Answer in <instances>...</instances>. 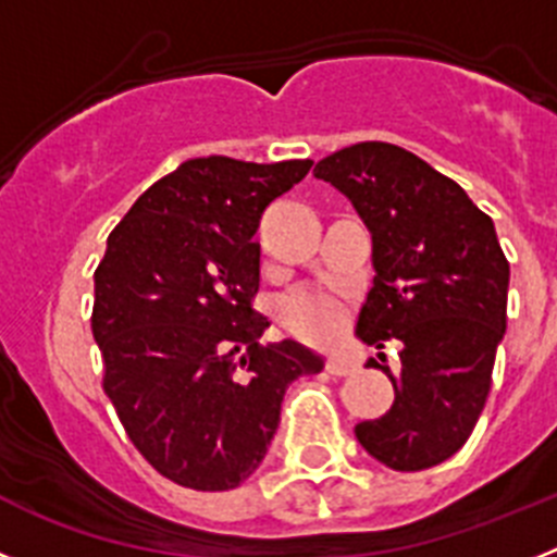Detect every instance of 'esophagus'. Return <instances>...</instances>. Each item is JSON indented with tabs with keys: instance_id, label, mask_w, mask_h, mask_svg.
Here are the masks:
<instances>
[{
	"instance_id": "obj_1",
	"label": "esophagus",
	"mask_w": 557,
	"mask_h": 557,
	"mask_svg": "<svg viewBox=\"0 0 557 557\" xmlns=\"http://www.w3.org/2000/svg\"><path fill=\"white\" fill-rule=\"evenodd\" d=\"M326 371L332 373V376H348V373L354 371V366L343 357H329L326 359Z\"/></svg>"
}]
</instances>
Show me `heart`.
Here are the masks:
<instances>
[{"label":"heart","mask_w":557,"mask_h":557,"mask_svg":"<svg viewBox=\"0 0 557 557\" xmlns=\"http://www.w3.org/2000/svg\"><path fill=\"white\" fill-rule=\"evenodd\" d=\"M278 321L295 337L329 346L346 329V312L334 301L332 295L314 293V289H298L278 304Z\"/></svg>","instance_id":"b5f03b06"}]
</instances>
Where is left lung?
Instances as JSON below:
<instances>
[{"label": "left lung", "instance_id": "8db88e82", "mask_svg": "<svg viewBox=\"0 0 557 557\" xmlns=\"http://www.w3.org/2000/svg\"><path fill=\"white\" fill-rule=\"evenodd\" d=\"M371 231L373 287L357 337L401 339L385 416L354 435L387 469L421 471L449 460L474 430L508 326L510 264L494 220L451 178L387 141H359L314 164ZM385 359V354H379Z\"/></svg>", "mask_w": 557, "mask_h": 557}]
</instances>
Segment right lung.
Listing matches in <instances>:
<instances>
[{
  "instance_id": "1",
  "label": "right lung",
  "mask_w": 557,
  "mask_h": 557,
  "mask_svg": "<svg viewBox=\"0 0 557 557\" xmlns=\"http://www.w3.org/2000/svg\"><path fill=\"white\" fill-rule=\"evenodd\" d=\"M309 166L189 159L108 236L91 314L102 387L133 446L184 488L248 480L278 430L284 391L323 371L321 354L295 339L262 346L270 323L250 307L259 220Z\"/></svg>"
}]
</instances>
